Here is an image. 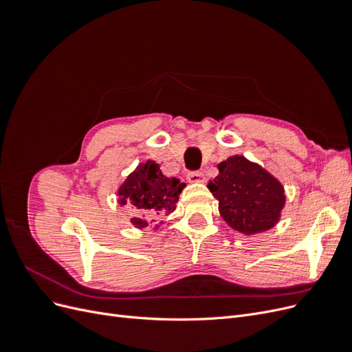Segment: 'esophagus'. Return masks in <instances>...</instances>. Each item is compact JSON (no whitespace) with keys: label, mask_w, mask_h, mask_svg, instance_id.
<instances>
[{"label":"esophagus","mask_w":352,"mask_h":352,"mask_svg":"<svg viewBox=\"0 0 352 352\" xmlns=\"http://www.w3.org/2000/svg\"><path fill=\"white\" fill-rule=\"evenodd\" d=\"M186 179L189 180V182L192 184H198V182H204L206 177H204V173L202 172H189Z\"/></svg>","instance_id":"obj_1"}]
</instances>
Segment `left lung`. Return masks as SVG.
Returning a JSON list of instances; mask_svg holds the SVG:
<instances>
[{"label": "left lung", "mask_w": 352, "mask_h": 352, "mask_svg": "<svg viewBox=\"0 0 352 352\" xmlns=\"http://www.w3.org/2000/svg\"><path fill=\"white\" fill-rule=\"evenodd\" d=\"M219 176L208 189L219 201V211L235 230L254 235L273 228L285 206L283 186L258 164L242 155L219 164Z\"/></svg>", "instance_id": "obj_1"}]
</instances>
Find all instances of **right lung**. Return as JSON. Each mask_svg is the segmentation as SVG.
I'll list each match as a JSON object with an SVG mask.
<instances>
[{"label":"right lung","mask_w":352,"mask_h":352,"mask_svg":"<svg viewBox=\"0 0 352 352\" xmlns=\"http://www.w3.org/2000/svg\"><path fill=\"white\" fill-rule=\"evenodd\" d=\"M185 184L179 179L166 177L155 162L148 160L145 164L136 167L132 175L119 189L120 204L135 206L142 211L141 217L132 219L136 228H146L148 220L167 216L176 208V202Z\"/></svg>","instance_id":"add662e5"}]
</instances>
